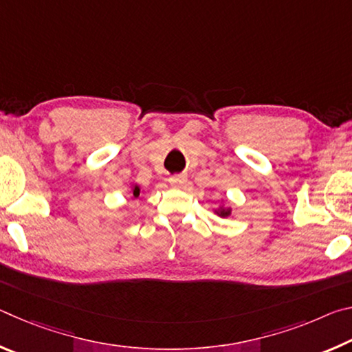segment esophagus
<instances>
[{"label": "esophagus", "mask_w": 352, "mask_h": 352, "mask_svg": "<svg viewBox=\"0 0 352 352\" xmlns=\"http://www.w3.org/2000/svg\"><path fill=\"white\" fill-rule=\"evenodd\" d=\"M186 180H188L186 175H177V177H170L169 183L175 188H182L183 184H186Z\"/></svg>", "instance_id": "esophagus-1"}]
</instances>
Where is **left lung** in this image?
Segmentation results:
<instances>
[{
	"mask_svg": "<svg viewBox=\"0 0 352 352\" xmlns=\"http://www.w3.org/2000/svg\"><path fill=\"white\" fill-rule=\"evenodd\" d=\"M214 214H217L219 217H228L230 214H231V205L230 204H225V200L223 199H220V201H219V206L217 208H214Z\"/></svg>",
	"mask_w": 352,
	"mask_h": 352,
	"instance_id": "8db88e82",
	"label": "left lung"
}]
</instances>
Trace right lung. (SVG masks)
Returning <instances> with one entry per match:
<instances>
[{"label": "right lung", "instance_id": "add662e5", "mask_svg": "<svg viewBox=\"0 0 352 352\" xmlns=\"http://www.w3.org/2000/svg\"><path fill=\"white\" fill-rule=\"evenodd\" d=\"M129 192H130V195H132L133 199H138V197H140V194H142V189H141L140 184L132 183V184H130V189H129Z\"/></svg>", "mask_w": 352, "mask_h": 352}]
</instances>
